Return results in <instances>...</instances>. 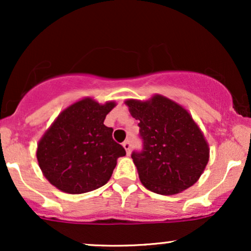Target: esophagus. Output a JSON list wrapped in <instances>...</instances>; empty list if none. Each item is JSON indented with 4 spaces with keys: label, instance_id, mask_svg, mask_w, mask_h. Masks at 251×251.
Returning <instances> with one entry per match:
<instances>
[{
    "label": "esophagus",
    "instance_id": "esophagus-1",
    "mask_svg": "<svg viewBox=\"0 0 251 251\" xmlns=\"http://www.w3.org/2000/svg\"><path fill=\"white\" fill-rule=\"evenodd\" d=\"M123 146L124 149L126 150V153L129 155V153H131V142H129V140H125V142L123 143Z\"/></svg>",
    "mask_w": 251,
    "mask_h": 251
}]
</instances>
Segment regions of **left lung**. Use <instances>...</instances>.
<instances>
[{
	"instance_id": "1",
	"label": "left lung",
	"mask_w": 251,
	"mask_h": 251,
	"mask_svg": "<svg viewBox=\"0 0 251 251\" xmlns=\"http://www.w3.org/2000/svg\"><path fill=\"white\" fill-rule=\"evenodd\" d=\"M125 103L139 120L143 151L131 157L143 185L165 196L194 185L205 170L210 149L188 109L160 94L145 101L127 99Z\"/></svg>"
}]
</instances>
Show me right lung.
<instances>
[{"mask_svg": "<svg viewBox=\"0 0 251 251\" xmlns=\"http://www.w3.org/2000/svg\"><path fill=\"white\" fill-rule=\"evenodd\" d=\"M114 101L99 103L83 98L65 108L37 144L36 158L43 176L66 194L79 195L109 180L125 149L112 138L103 120Z\"/></svg>", "mask_w": 251, "mask_h": 251, "instance_id": "add662e5", "label": "right lung"}]
</instances>
